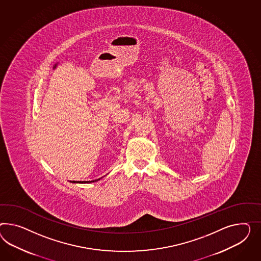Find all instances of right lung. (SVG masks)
<instances>
[{
  "mask_svg": "<svg viewBox=\"0 0 261 261\" xmlns=\"http://www.w3.org/2000/svg\"><path fill=\"white\" fill-rule=\"evenodd\" d=\"M101 178V177H100ZM100 178H99V179H95V180H91V181H75V180H73V181H71L70 182H72V184H90V182H95V181H98V180H99Z\"/></svg>",
  "mask_w": 261,
  "mask_h": 261,
  "instance_id": "right-lung-1",
  "label": "right lung"
}]
</instances>
